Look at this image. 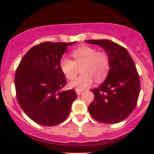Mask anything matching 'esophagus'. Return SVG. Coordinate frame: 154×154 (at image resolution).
Segmentation results:
<instances>
[{
  "label": "esophagus",
  "mask_w": 154,
  "mask_h": 154,
  "mask_svg": "<svg viewBox=\"0 0 154 154\" xmlns=\"http://www.w3.org/2000/svg\"><path fill=\"white\" fill-rule=\"evenodd\" d=\"M76 93H77V95H80V94L82 93V91L81 90H78V89H76Z\"/></svg>",
  "instance_id": "34e87169"
}]
</instances>
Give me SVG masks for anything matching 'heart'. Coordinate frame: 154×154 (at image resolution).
<instances>
[{"instance_id": "1", "label": "heart", "mask_w": 154, "mask_h": 154, "mask_svg": "<svg viewBox=\"0 0 154 154\" xmlns=\"http://www.w3.org/2000/svg\"><path fill=\"white\" fill-rule=\"evenodd\" d=\"M72 60L67 57L60 60L62 71L68 80H72L80 67L81 75L69 83L70 86L76 89L83 90L91 86L93 80L100 82L104 80L109 69V59L104 52H97L94 48L82 46L72 51Z\"/></svg>"}]
</instances>
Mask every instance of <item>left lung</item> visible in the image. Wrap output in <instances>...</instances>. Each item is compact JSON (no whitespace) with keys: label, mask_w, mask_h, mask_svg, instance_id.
<instances>
[{"label":"left lung","mask_w":154,"mask_h":154,"mask_svg":"<svg viewBox=\"0 0 154 154\" xmlns=\"http://www.w3.org/2000/svg\"><path fill=\"white\" fill-rule=\"evenodd\" d=\"M86 42L100 46L109 59L106 78L100 86L91 90L94 98L88 106V112L101 123H119L133 111L140 92L134 62L125 48L112 41L86 40Z\"/></svg>","instance_id":"1"}]
</instances>
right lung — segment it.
I'll return each instance as SVG.
<instances>
[{
  "label": "right lung",
  "mask_w": 154,
  "mask_h": 154,
  "mask_svg": "<svg viewBox=\"0 0 154 154\" xmlns=\"http://www.w3.org/2000/svg\"><path fill=\"white\" fill-rule=\"evenodd\" d=\"M74 42L41 43L29 50L16 70L17 100L26 115L35 123L55 126L67 119L75 91H63L66 79L60 63L68 46Z\"/></svg>",
  "instance_id": "add662e5"
}]
</instances>
